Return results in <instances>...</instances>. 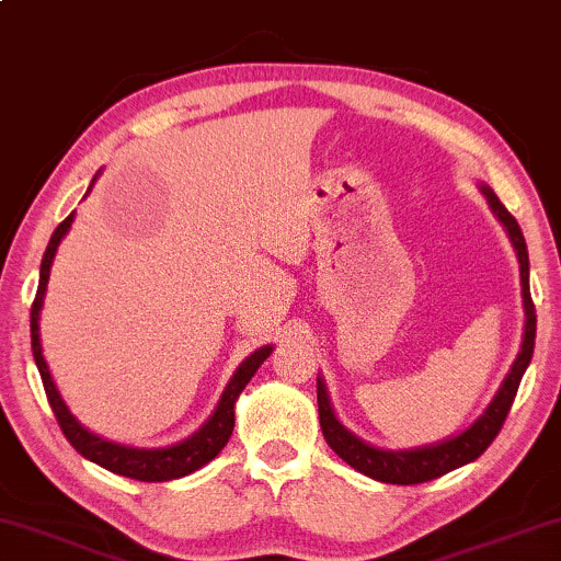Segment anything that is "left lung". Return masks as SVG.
Instances as JSON below:
<instances>
[{
	"label": "left lung",
	"mask_w": 561,
	"mask_h": 561,
	"mask_svg": "<svg viewBox=\"0 0 561 561\" xmlns=\"http://www.w3.org/2000/svg\"><path fill=\"white\" fill-rule=\"evenodd\" d=\"M480 192L488 199L490 210L500 220V226L505 228L507 238H511L515 256L520 264V295H524V310H526V323H524V343H520L518 356L511 364L503 385L497 387L495 398L490 400V405L482 410V415L465 428L457 436L444 438V442L428 444V446H415V449H379L351 433L346 425L339 421L335 410L331 405V394H328L325 379L318 377V413H320V428L331 449L346 461L348 467H354L356 472L371 477L377 482L387 484H417L436 480L451 469H459L474 461L480 454L492 444V438L497 436L503 428L507 410L513 405L515 392H518L520 377L528 369L534 356V339H536V310L531 302V289H528V249L520 233V226L515 222L511 213L505 210V205L500 203L497 194L490 190L488 184H480Z\"/></svg>",
	"instance_id": "1"
}]
</instances>
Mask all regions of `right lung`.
<instances>
[{
    "label": "right lung",
    "mask_w": 561,
    "mask_h": 561,
    "mask_svg": "<svg viewBox=\"0 0 561 561\" xmlns=\"http://www.w3.org/2000/svg\"><path fill=\"white\" fill-rule=\"evenodd\" d=\"M100 176V171H96ZM96 176L92 179V184L96 182ZM92 184H89L87 194L92 192ZM73 222V213L66 218L61 226L54 230L50 236L48 249L43 253L41 261V282H37V295L33 302V310H30V341H33V356L37 364V371H41L43 387H46L48 402L54 408L56 421L61 425L64 436L69 438V444L77 449L81 457L94 461L110 472L130 477V480H140V482H169V480H179V477H186L192 472H197L199 467H205L207 461H213L218 457L222 446L228 444L230 433H233L236 425V400L238 394L245 390V385L251 382V377L256 375V369L266 362V356L272 354L274 346H261L253 351L251 356H245L238 369L230 377V382L226 390H222L218 405H215L213 415L199 425L197 431L192 433L190 438L184 442L171 444V446H161V449H138V446H125V444H115L107 442V438L96 436L89 428H84L77 421V415L71 413L69 405H66L61 392L50 377V369L46 364V356H43V346H41V310H43V300H46V287L50 279V266H54L56 251L61 245L64 236L69 233Z\"/></svg>",
    "instance_id": "1"
}]
</instances>
